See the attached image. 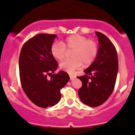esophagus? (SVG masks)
Returning <instances> with one entry per match:
<instances>
[{
    "label": "esophagus",
    "mask_w": 135,
    "mask_h": 135,
    "mask_svg": "<svg viewBox=\"0 0 135 135\" xmlns=\"http://www.w3.org/2000/svg\"><path fill=\"white\" fill-rule=\"evenodd\" d=\"M69 77H70V80H73L75 78V75H69Z\"/></svg>",
    "instance_id": "1"
}]
</instances>
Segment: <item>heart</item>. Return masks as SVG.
Segmentation results:
<instances>
[{
	"instance_id": "b5f03b06",
	"label": "heart",
	"mask_w": 135,
	"mask_h": 135,
	"mask_svg": "<svg viewBox=\"0 0 135 135\" xmlns=\"http://www.w3.org/2000/svg\"><path fill=\"white\" fill-rule=\"evenodd\" d=\"M51 54L55 59L62 60L71 52L72 59L64 60L59 66L62 70L73 73L82 66L83 63L89 66L93 62L98 52V45L95 41L88 39L81 35L69 36L62 42H55L51 46Z\"/></svg>"
}]
</instances>
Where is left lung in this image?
Here are the masks:
<instances>
[{"mask_svg":"<svg viewBox=\"0 0 135 135\" xmlns=\"http://www.w3.org/2000/svg\"><path fill=\"white\" fill-rule=\"evenodd\" d=\"M96 34L99 44L96 59L84 70L85 75L78 76L82 82L78 90L80 100L91 107L101 105L111 96L119 69L114 45L105 35L99 32H96Z\"/></svg>","mask_w":135,"mask_h":135,"instance_id":"1","label":"left lung"}]
</instances>
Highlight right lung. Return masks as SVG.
<instances>
[{
  "instance_id": "right-lung-1",
  "label": "right lung",
  "mask_w": 135,
  "mask_h": 135,
  "mask_svg": "<svg viewBox=\"0 0 135 135\" xmlns=\"http://www.w3.org/2000/svg\"><path fill=\"white\" fill-rule=\"evenodd\" d=\"M56 37L55 34L36 35L24 43L20 54V78L23 90L33 103L41 108L58 103L61 98L60 89L69 80L67 73L60 71L54 73L58 63L50 49Z\"/></svg>"
}]
</instances>
